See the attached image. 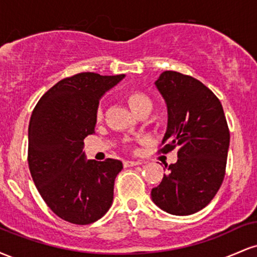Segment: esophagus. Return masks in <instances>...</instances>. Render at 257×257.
Segmentation results:
<instances>
[{
    "instance_id": "esophagus-1",
    "label": "esophagus",
    "mask_w": 257,
    "mask_h": 257,
    "mask_svg": "<svg viewBox=\"0 0 257 257\" xmlns=\"http://www.w3.org/2000/svg\"><path fill=\"white\" fill-rule=\"evenodd\" d=\"M123 164H124L125 168H129V167H134V166H140L141 162L140 161H124L123 162Z\"/></svg>"
}]
</instances>
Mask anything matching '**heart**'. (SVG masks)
Listing matches in <instances>:
<instances>
[{"instance_id":"heart-1","label":"heart","mask_w":257,"mask_h":257,"mask_svg":"<svg viewBox=\"0 0 257 257\" xmlns=\"http://www.w3.org/2000/svg\"><path fill=\"white\" fill-rule=\"evenodd\" d=\"M125 101L128 102L129 107L132 108L135 113H140L141 111L144 110H151L152 107V100L147 95L146 93L141 90H131L125 94ZM102 116H104V111H102L101 105L96 108V120L100 122L102 119Z\"/></svg>"}]
</instances>
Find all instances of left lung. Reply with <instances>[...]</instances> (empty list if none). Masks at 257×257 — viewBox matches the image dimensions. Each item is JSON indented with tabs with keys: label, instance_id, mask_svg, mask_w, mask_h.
Returning <instances> with one entry per match:
<instances>
[{
	"label": "left lung",
	"instance_id": "left-lung-1",
	"mask_svg": "<svg viewBox=\"0 0 257 257\" xmlns=\"http://www.w3.org/2000/svg\"><path fill=\"white\" fill-rule=\"evenodd\" d=\"M156 87L168 107L159 152L178 147L179 158L152 188V200L169 214H194L211 202L225 178L229 131L222 105L206 85L184 73L164 71Z\"/></svg>",
	"mask_w": 257,
	"mask_h": 257
}]
</instances>
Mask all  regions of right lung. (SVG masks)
I'll list each match as a JSON object with an SVG mask.
<instances>
[{"label": "right lung", "mask_w": 257, "mask_h": 257, "mask_svg": "<svg viewBox=\"0 0 257 257\" xmlns=\"http://www.w3.org/2000/svg\"><path fill=\"white\" fill-rule=\"evenodd\" d=\"M124 75L82 72L54 84L38 100L29 124L28 162L38 192L60 219L89 225L107 213L123 164L85 159L83 140L94 134L105 91Z\"/></svg>", "instance_id": "add662e5"}]
</instances>
